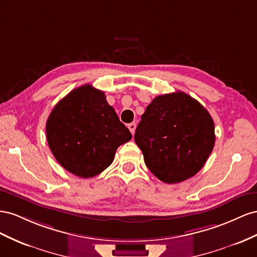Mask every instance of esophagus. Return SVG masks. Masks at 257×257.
<instances>
[{"mask_svg": "<svg viewBox=\"0 0 257 257\" xmlns=\"http://www.w3.org/2000/svg\"><path fill=\"white\" fill-rule=\"evenodd\" d=\"M136 128H137V123L136 122H131V123L128 124V129L130 130V133H131V135H133V136L136 133Z\"/></svg>", "mask_w": 257, "mask_h": 257, "instance_id": "esophagus-1", "label": "esophagus"}]
</instances>
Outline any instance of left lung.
Segmentation results:
<instances>
[{
	"label": "left lung",
	"mask_w": 257,
	"mask_h": 257,
	"mask_svg": "<svg viewBox=\"0 0 257 257\" xmlns=\"http://www.w3.org/2000/svg\"><path fill=\"white\" fill-rule=\"evenodd\" d=\"M135 141L150 171L168 184L199 171L214 148V121L199 102L177 91L158 96L138 124Z\"/></svg>",
	"instance_id": "1"
}]
</instances>
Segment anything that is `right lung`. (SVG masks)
I'll use <instances>...</instances> for the list:
<instances>
[{"label":"right lung","instance_id":"1","mask_svg":"<svg viewBox=\"0 0 257 257\" xmlns=\"http://www.w3.org/2000/svg\"><path fill=\"white\" fill-rule=\"evenodd\" d=\"M46 137L58 163L84 179L105 170L118 146L133 138L108 105L104 92L90 84L58 102L47 119Z\"/></svg>","mask_w":257,"mask_h":257}]
</instances>
